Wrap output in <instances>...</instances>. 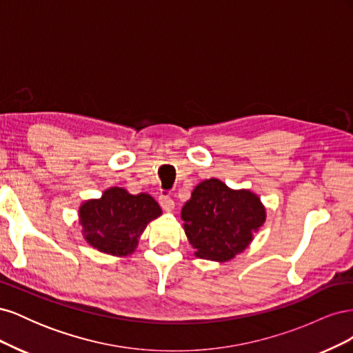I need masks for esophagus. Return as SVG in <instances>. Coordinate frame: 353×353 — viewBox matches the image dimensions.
I'll return each mask as SVG.
<instances>
[{
    "label": "esophagus",
    "mask_w": 353,
    "mask_h": 353,
    "mask_svg": "<svg viewBox=\"0 0 353 353\" xmlns=\"http://www.w3.org/2000/svg\"><path fill=\"white\" fill-rule=\"evenodd\" d=\"M159 203H160V206H162V209L165 212H172L175 209V201L170 199L169 196H160Z\"/></svg>",
    "instance_id": "34e87169"
}]
</instances>
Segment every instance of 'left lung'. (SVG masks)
<instances>
[{
	"instance_id": "1",
	"label": "left lung",
	"mask_w": 353,
	"mask_h": 353,
	"mask_svg": "<svg viewBox=\"0 0 353 353\" xmlns=\"http://www.w3.org/2000/svg\"><path fill=\"white\" fill-rule=\"evenodd\" d=\"M185 236L200 259L228 262L245 250L263 225L266 210L250 190H232L221 179H205L181 210Z\"/></svg>"
}]
</instances>
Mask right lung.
<instances>
[{"label": "right lung", "instance_id": "add662e5", "mask_svg": "<svg viewBox=\"0 0 353 353\" xmlns=\"http://www.w3.org/2000/svg\"><path fill=\"white\" fill-rule=\"evenodd\" d=\"M162 215L159 203L145 193L131 194L112 187L100 199L85 200L79 208L83 239L94 249L112 256H130L147 223Z\"/></svg>", "mask_w": 353, "mask_h": 353}]
</instances>
